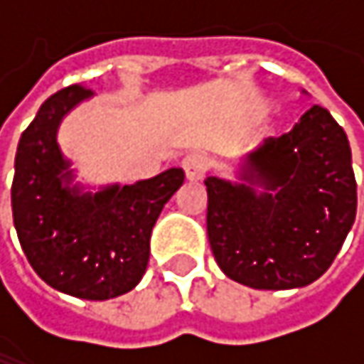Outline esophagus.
<instances>
[{
  "instance_id": "1",
  "label": "esophagus",
  "mask_w": 364,
  "mask_h": 364,
  "mask_svg": "<svg viewBox=\"0 0 364 364\" xmlns=\"http://www.w3.org/2000/svg\"><path fill=\"white\" fill-rule=\"evenodd\" d=\"M210 168V160L204 154H189L183 158V171L189 181H202Z\"/></svg>"
}]
</instances>
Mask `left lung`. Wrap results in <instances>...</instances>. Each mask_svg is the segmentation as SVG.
<instances>
[{
    "mask_svg": "<svg viewBox=\"0 0 364 364\" xmlns=\"http://www.w3.org/2000/svg\"><path fill=\"white\" fill-rule=\"evenodd\" d=\"M247 183L208 177L206 232L223 274L261 291L321 278L356 217V179L343 128L314 105L269 136L242 166ZM253 184H263L257 194Z\"/></svg>",
    "mask_w": 364,
    "mask_h": 364,
    "instance_id": "8db88e82",
    "label": "left lung"
}]
</instances>
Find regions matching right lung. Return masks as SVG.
<instances>
[{
  "label": "right lung",
  "mask_w": 364,
  "mask_h": 364,
  "mask_svg": "<svg viewBox=\"0 0 364 364\" xmlns=\"http://www.w3.org/2000/svg\"><path fill=\"white\" fill-rule=\"evenodd\" d=\"M92 95L73 84L52 95L18 141L12 215L31 267L52 289L90 301L132 291L149 261L151 230L173 193L181 168L97 193L69 187V162L56 143L63 115Z\"/></svg>",
  "instance_id": "right-lung-1"
}]
</instances>
